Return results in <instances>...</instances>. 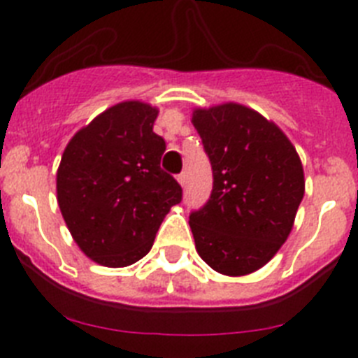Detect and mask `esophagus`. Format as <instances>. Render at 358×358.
<instances>
[{
  "label": "esophagus",
  "mask_w": 358,
  "mask_h": 358,
  "mask_svg": "<svg viewBox=\"0 0 358 358\" xmlns=\"http://www.w3.org/2000/svg\"><path fill=\"white\" fill-rule=\"evenodd\" d=\"M177 181H179V185L185 186L186 185V172H181L179 176H177Z\"/></svg>",
  "instance_id": "34e87169"
}]
</instances>
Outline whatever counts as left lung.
I'll use <instances>...</instances> for the list:
<instances>
[{
	"label": "left lung",
	"mask_w": 358,
	"mask_h": 358,
	"mask_svg": "<svg viewBox=\"0 0 358 358\" xmlns=\"http://www.w3.org/2000/svg\"><path fill=\"white\" fill-rule=\"evenodd\" d=\"M192 122L213 170L210 199L189 213L195 248L217 273H255L292 229L305 194L301 161L274 123L238 103L197 109Z\"/></svg>",
	"instance_id": "1"
}]
</instances>
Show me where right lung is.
<instances>
[{
  "instance_id": "1",
  "label": "right lung",
  "mask_w": 358,
  "mask_h": 358,
  "mask_svg": "<svg viewBox=\"0 0 358 358\" xmlns=\"http://www.w3.org/2000/svg\"><path fill=\"white\" fill-rule=\"evenodd\" d=\"M157 109L122 102L73 136L57 172V201L78 248L96 264L127 267L150 251L181 185L161 169Z\"/></svg>"
}]
</instances>
